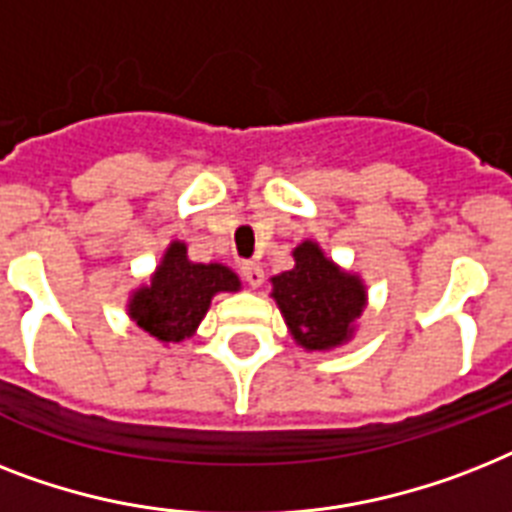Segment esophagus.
<instances>
[{
	"label": "esophagus",
	"mask_w": 512,
	"mask_h": 512,
	"mask_svg": "<svg viewBox=\"0 0 512 512\" xmlns=\"http://www.w3.org/2000/svg\"><path fill=\"white\" fill-rule=\"evenodd\" d=\"M242 276H244V281H247L249 286H255V289L265 281V273H263V268H260V263H252V260L242 263Z\"/></svg>",
	"instance_id": "34e87169"
}]
</instances>
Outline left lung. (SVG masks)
Returning <instances> with one entry per match:
<instances>
[{
	"instance_id": "1",
	"label": "left lung",
	"mask_w": 512,
	"mask_h": 512,
	"mask_svg": "<svg viewBox=\"0 0 512 512\" xmlns=\"http://www.w3.org/2000/svg\"><path fill=\"white\" fill-rule=\"evenodd\" d=\"M289 334L307 352L334 350L350 342L368 292L363 278L342 270L315 242L294 249V268L270 278Z\"/></svg>"
}]
</instances>
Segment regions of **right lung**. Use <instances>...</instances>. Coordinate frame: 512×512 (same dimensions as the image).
<instances>
[{"mask_svg": "<svg viewBox=\"0 0 512 512\" xmlns=\"http://www.w3.org/2000/svg\"><path fill=\"white\" fill-rule=\"evenodd\" d=\"M242 281L220 263H191L184 242H170L160 265L128 299V315L162 344L184 342L210 310L218 292H239Z\"/></svg>", "mask_w": 512, "mask_h": 512, "instance_id": "add662e5", "label": "right lung"}]
</instances>
